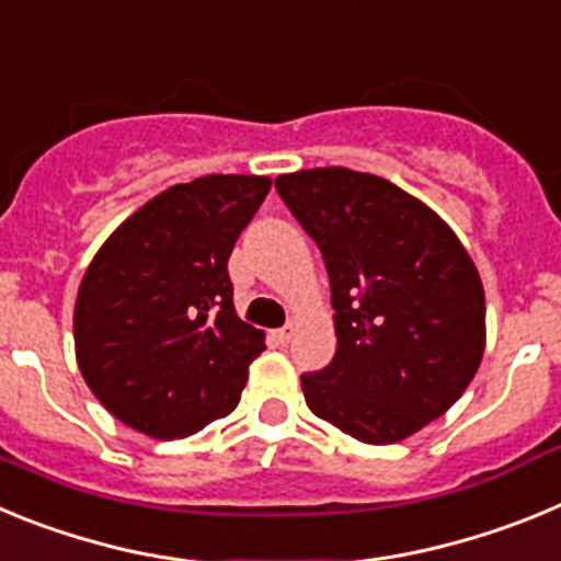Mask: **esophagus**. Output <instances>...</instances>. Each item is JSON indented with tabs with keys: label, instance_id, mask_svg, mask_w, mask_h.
<instances>
[{
	"label": "esophagus",
	"instance_id": "1",
	"mask_svg": "<svg viewBox=\"0 0 561 561\" xmlns=\"http://www.w3.org/2000/svg\"><path fill=\"white\" fill-rule=\"evenodd\" d=\"M295 336V323H286L284 329H277V340L280 342H289Z\"/></svg>",
	"mask_w": 561,
	"mask_h": 561
}]
</instances>
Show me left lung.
I'll list each match as a JSON object with an SVG mask.
<instances>
[{
	"mask_svg": "<svg viewBox=\"0 0 561 561\" xmlns=\"http://www.w3.org/2000/svg\"><path fill=\"white\" fill-rule=\"evenodd\" d=\"M320 247L336 354L304 374L317 419L362 444H396L447 413L485 348V297L449 225L393 182L351 168L275 180Z\"/></svg>",
	"mask_w": 561,
	"mask_h": 561,
	"instance_id": "left-lung-1",
	"label": "left lung"
}]
</instances>
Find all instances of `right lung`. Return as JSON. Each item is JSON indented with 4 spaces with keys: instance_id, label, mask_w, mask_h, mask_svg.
I'll use <instances>...</instances> for the list:
<instances>
[{
    "instance_id": "1",
    "label": "right lung",
    "mask_w": 561,
    "mask_h": 561,
    "mask_svg": "<svg viewBox=\"0 0 561 561\" xmlns=\"http://www.w3.org/2000/svg\"><path fill=\"white\" fill-rule=\"evenodd\" d=\"M272 180L207 173L131 213L92 257L76 356L103 408L151 438H187L236 410L264 331L241 323L227 261Z\"/></svg>"
}]
</instances>
